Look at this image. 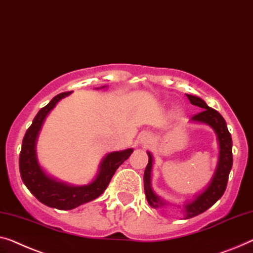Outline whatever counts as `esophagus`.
I'll list each match as a JSON object with an SVG mask.
<instances>
[{
    "mask_svg": "<svg viewBox=\"0 0 253 253\" xmlns=\"http://www.w3.org/2000/svg\"><path fill=\"white\" fill-rule=\"evenodd\" d=\"M151 139H152V136H151L150 133H143L141 135V139H139V141H141V144L142 145L146 146V145H149L150 143H151Z\"/></svg>",
    "mask_w": 253,
    "mask_h": 253,
    "instance_id": "obj_1",
    "label": "esophagus"
}]
</instances>
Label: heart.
<instances>
[{"mask_svg":"<svg viewBox=\"0 0 253 253\" xmlns=\"http://www.w3.org/2000/svg\"><path fill=\"white\" fill-rule=\"evenodd\" d=\"M176 114H177V115L180 114V109H179V108H177V109H176Z\"/></svg>","mask_w":253,"mask_h":253,"instance_id":"b5f03b06","label":"heart"}]
</instances>
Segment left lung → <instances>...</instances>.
Instances as JSON below:
<instances>
[{
    "mask_svg": "<svg viewBox=\"0 0 253 253\" xmlns=\"http://www.w3.org/2000/svg\"><path fill=\"white\" fill-rule=\"evenodd\" d=\"M190 102L193 105L201 108L202 111L200 114L192 117L190 123L192 124H202L208 125L213 129L217 135L218 146H219V154H218V161L213 175L211 177L210 182L207 186L193 195V198L186 200L182 205H175V203L166 201L164 198L158 195L153 191L151 185V172H152L153 156L148 151L149 163L144 171V192L149 205L154 209H179L184 213V218L195 217L198 214L205 212L210 207H212L218 200L223 197L224 192L227 185L228 175L233 165V154H232V136L229 134L227 125L225 119L219 112L207 105L201 97L186 94Z\"/></svg>",
    "mask_w": 253,
    "mask_h": 253,
    "instance_id": "8db88e82",
    "label": "left lung"
}]
</instances>
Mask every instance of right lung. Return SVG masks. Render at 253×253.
<instances>
[{
	"label": "right lung",
	"instance_id": "right-lung-1",
	"mask_svg": "<svg viewBox=\"0 0 253 253\" xmlns=\"http://www.w3.org/2000/svg\"><path fill=\"white\" fill-rule=\"evenodd\" d=\"M108 86H101L95 89H102ZM73 92H66L54 96L47 105L41 109L33 120V124L26 131L20 157H19V169L22 182L34 197L43 205L59 210H71L85 205L99 198L108 187L117 168L133 153V149L109 152L103 157L99 165L96 176L85 185H73L62 182L51 176L44 170L39 163L36 152L37 138L40 131L50 112L60 101L69 96Z\"/></svg>",
	"mask_w": 253,
	"mask_h": 253
}]
</instances>
